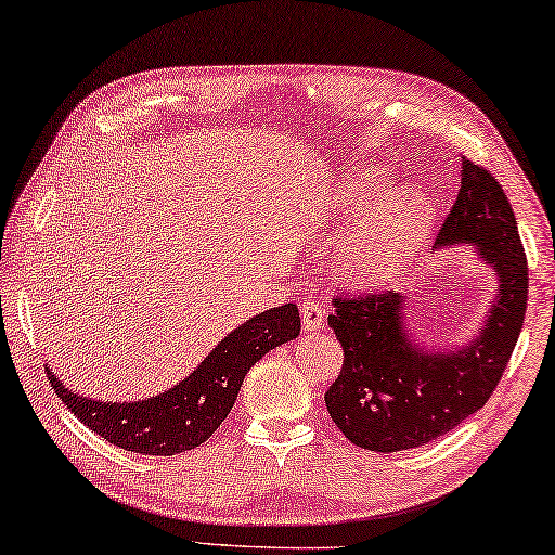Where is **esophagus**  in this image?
<instances>
[{
    "instance_id": "esophagus-1",
    "label": "esophagus",
    "mask_w": 555,
    "mask_h": 555,
    "mask_svg": "<svg viewBox=\"0 0 555 555\" xmlns=\"http://www.w3.org/2000/svg\"><path fill=\"white\" fill-rule=\"evenodd\" d=\"M300 312H302V325L305 330H320L325 325V307H322L314 297H305L302 305H300Z\"/></svg>"
}]
</instances>
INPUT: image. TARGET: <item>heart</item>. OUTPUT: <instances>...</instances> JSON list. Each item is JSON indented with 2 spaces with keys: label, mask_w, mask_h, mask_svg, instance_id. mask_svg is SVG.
Masks as SVG:
<instances>
[{
  "label": "heart",
  "mask_w": 555,
  "mask_h": 555,
  "mask_svg": "<svg viewBox=\"0 0 555 555\" xmlns=\"http://www.w3.org/2000/svg\"><path fill=\"white\" fill-rule=\"evenodd\" d=\"M385 191L387 178L377 166L354 170L345 191L349 212L374 206L366 223L349 237L343 250V272L360 285L385 283L404 270L431 212L429 201L420 191L397 193L382 201Z\"/></svg>",
  "instance_id": "heart-1"
}]
</instances>
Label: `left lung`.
I'll use <instances>...</instances> for the list:
<instances>
[{"label":"left lung","instance_id":"8db88e82","mask_svg":"<svg viewBox=\"0 0 555 555\" xmlns=\"http://www.w3.org/2000/svg\"><path fill=\"white\" fill-rule=\"evenodd\" d=\"M462 189L439 245L474 243L496 270L501 293L474 345L424 352L406 337L404 297L391 289L332 297L327 322L345 360L325 391L337 429L352 444L391 454L429 444L489 402L524 327L528 260L516 216L489 168L462 156Z\"/></svg>","mask_w":555,"mask_h":555}]
</instances>
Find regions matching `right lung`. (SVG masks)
Here are the masks:
<instances>
[{"mask_svg": "<svg viewBox=\"0 0 555 555\" xmlns=\"http://www.w3.org/2000/svg\"><path fill=\"white\" fill-rule=\"evenodd\" d=\"M300 335V312L287 302L255 314L220 343L198 364L191 377L178 382L166 395L133 404L93 402L66 389L49 372L51 389L76 420L99 437L133 454L173 456L201 447L212 437L235 404L250 366L262 354Z\"/></svg>", "mask_w": 555, "mask_h": 555, "instance_id": "1", "label": "right lung"}]
</instances>
